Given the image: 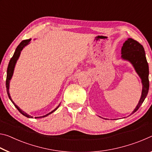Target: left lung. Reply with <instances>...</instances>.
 I'll list each match as a JSON object with an SVG mask.
<instances>
[{"mask_svg": "<svg viewBox=\"0 0 152 152\" xmlns=\"http://www.w3.org/2000/svg\"><path fill=\"white\" fill-rule=\"evenodd\" d=\"M121 58L125 60H127L134 67L136 72L141 79L142 83V92L140 101L136 106L135 109L132 112L134 113L139 109V108L144 101L147 96L149 86V66L146 60L145 53L144 48L137 41L133 39L132 38H128L123 43L121 48Z\"/></svg>", "mask_w": 152, "mask_h": 152, "instance_id": "left-lung-1", "label": "left lung"}]
</instances>
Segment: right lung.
<instances>
[{
    "instance_id": "add662e5",
    "label": "right lung",
    "mask_w": 152,
    "mask_h": 152,
    "mask_svg": "<svg viewBox=\"0 0 152 152\" xmlns=\"http://www.w3.org/2000/svg\"><path fill=\"white\" fill-rule=\"evenodd\" d=\"M31 40V39H25V40H23L21 42L19 43V45L17 46V48H16V50H15V51L14 53L13 56H12V57L11 58V60L9 61V66H8V68H7V80H6V87H7V94H8V96L9 98L11 100V102H12V104L15 105V107L17 108L18 109V110L23 115H24V116L27 117L28 118H33L32 116H31V115H28L27 113H26L24 111H23L21 109H20V108L17 106V105L15 104V102L12 101L11 97V95H10L9 93V83H10V80H11V79L12 76V74H13V72H14V69H15V64L17 63V61L18 59L19 58V56L20 54V51H22L23 49L25 47V46H26L27 45H28L30 42V41ZM60 107V104L58 105V106L54 110H53L52 111L49 113L48 114L44 115V116H42V117H35V119H37V118H42V117H47L48 115H49L51 113H52L53 112H54L56 110H57L58 108Z\"/></svg>"
}]
</instances>
